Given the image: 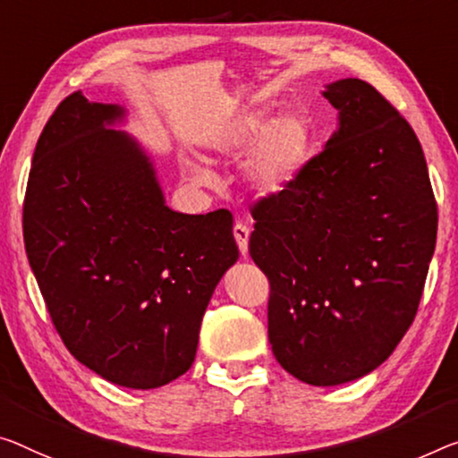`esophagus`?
Returning <instances> with one entry per match:
<instances>
[{
  "label": "esophagus",
  "mask_w": 458,
  "mask_h": 458,
  "mask_svg": "<svg viewBox=\"0 0 458 458\" xmlns=\"http://www.w3.org/2000/svg\"><path fill=\"white\" fill-rule=\"evenodd\" d=\"M233 237L237 242V248L242 251V256H248V242H250V227L245 223H235Z\"/></svg>",
  "instance_id": "34e87169"
}]
</instances>
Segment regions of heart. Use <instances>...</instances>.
<instances>
[{
    "label": "heart",
    "mask_w": 458,
    "mask_h": 458,
    "mask_svg": "<svg viewBox=\"0 0 458 458\" xmlns=\"http://www.w3.org/2000/svg\"><path fill=\"white\" fill-rule=\"evenodd\" d=\"M311 147V126L301 112L284 110L268 118L266 108H245L227 118L210 139V149L223 157H242L243 178L258 194L272 196L291 186L305 165ZM200 184L210 174L188 164Z\"/></svg>",
    "instance_id": "obj_1"
}]
</instances>
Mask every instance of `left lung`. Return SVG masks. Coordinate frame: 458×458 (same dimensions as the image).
Returning <instances> with one entry per match:
<instances>
[{"label": "left lung", "instance_id": "left-lung-1", "mask_svg": "<svg viewBox=\"0 0 458 458\" xmlns=\"http://www.w3.org/2000/svg\"><path fill=\"white\" fill-rule=\"evenodd\" d=\"M337 129L283 192L251 208L250 256L270 280L268 340L315 386L356 381L418 313L438 208L416 132L370 83L321 91Z\"/></svg>", "mask_w": 458, "mask_h": 458}]
</instances>
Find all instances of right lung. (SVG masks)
I'll list each match as a JSON object with an SVG mask.
<instances>
[{
	"label": "right lung",
	"instance_id": "1",
	"mask_svg": "<svg viewBox=\"0 0 458 458\" xmlns=\"http://www.w3.org/2000/svg\"><path fill=\"white\" fill-rule=\"evenodd\" d=\"M118 104L67 96L32 156L24 243L67 350L129 389L192 367L202 315L237 262L233 216L165 205L156 165Z\"/></svg>",
	"mask_w": 458,
	"mask_h": 458
}]
</instances>
